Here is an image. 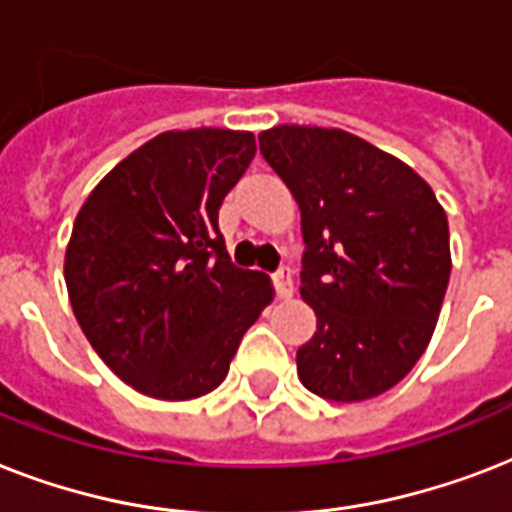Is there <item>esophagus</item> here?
Masks as SVG:
<instances>
[{"instance_id": "esophagus-1", "label": "esophagus", "mask_w": 512, "mask_h": 512, "mask_svg": "<svg viewBox=\"0 0 512 512\" xmlns=\"http://www.w3.org/2000/svg\"><path fill=\"white\" fill-rule=\"evenodd\" d=\"M271 279L273 287H276V295H279L281 300H287V297L295 295V284H292V273H289V268H279Z\"/></svg>"}]
</instances>
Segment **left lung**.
<instances>
[{
    "label": "left lung",
    "instance_id": "8db88e82",
    "mask_svg": "<svg viewBox=\"0 0 512 512\" xmlns=\"http://www.w3.org/2000/svg\"><path fill=\"white\" fill-rule=\"evenodd\" d=\"M260 151L303 217L316 335L297 350L300 382L342 404L380 396L436 329L452 273L444 207L409 164L345 130L279 124Z\"/></svg>",
    "mask_w": 512,
    "mask_h": 512
}]
</instances>
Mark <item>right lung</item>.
Wrapping results in <instances>:
<instances>
[{
	"label": "right lung",
	"instance_id": "add662e5",
	"mask_svg": "<svg viewBox=\"0 0 512 512\" xmlns=\"http://www.w3.org/2000/svg\"><path fill=\"white\" fill-rule=\"evenodd\" d=\"M255 151L252 132H162L116 164L76 215L68 300L95 353L143 396L215 390L271 305V279L236 268L217 228Z\"/></svg>",
	"mask_w": 512,
	"mask_h": 512
}]
</instances>
